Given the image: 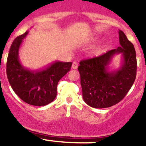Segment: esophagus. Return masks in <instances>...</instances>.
I'll list each match as a JSON object with an SVG mask.
<instances>
[{
    "instance_id": "34e87169",
    "label": "esophagus",
    "mask_w": 146,
    "mask_h": 146,
    "mask_svg": "<svg viewBox=\"0 0 146 146\" xmlns=\"http://www.w3.org/2000/svg\"><path fill=\"white\" fill-rule=\"evenodd\" d=\"M72 69H74V70H76V69H77L78 63H76V61H74L72 63Z\"/></svg>"
}]
</instances>
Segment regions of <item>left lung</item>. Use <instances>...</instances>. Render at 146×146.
Masks as SVG:
<instances>
[{"label":"left lung","mask_w":146,"mask_h":146,"mask_svg":"<svg viewBox=\"0 0 146 146\" xmlns=\"http://www.w3.org/2000/svg\"><path fill=\"white\" fill-rule=\"evenodd\" d=\"M120 47L98 57L83 60L78 67L85 102L94 108H106L120 102L133 85L137 74V57L133 44L119 31ZM122 55L120 68L109 71L113 56Z\"/></svg>","instance_id":"1"}]
</instances>
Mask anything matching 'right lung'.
Listing matches in <instances>:
<instances>
[{
	"label": "right lung",
	"mask_w": 146,
	"mask_h": 146,
	"mask_svg": "<svg viewBox=\"0 0 146 146\" xmlns=\"http://www.w3.org/2000/svg\"><path fill=\"white\" fill-rule=\"evenodd\" d=\"M28 31L16 37L9 49L7 60V76L9 84L24 102L44 106L54 100L59 80L70 70L72 62L55 61L45 68L31 70L19 60V49Z\"/></svg>",
	"instance_id": "obj_1"
}]
</instances>
